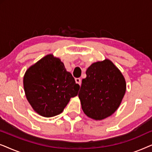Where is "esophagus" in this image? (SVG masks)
Here are the masks:
<instances>
[{
	"label": "esophagus",
	"mask_w": 152,
	"mask_h": 152,
	"mask_svg": "<svg viewBox=\"0 0 152 152\" xmlns=\"http://www.w3.org/2000/svg\"><path fill=\"white\" fill-rule=\"evenodd\" d=\"M75 82L77 84L81 85V84H82V80H81L80 78H75Z\"/></svg>",
	"instance_id": "esophagus-1"
}]
</instances>
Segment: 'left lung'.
Masks as SVG:
<instances>
[{"instance_id":"obj_1","label":"left lung","mask_w":152,"mask_h":152,"mask_svg":"<svg viewBox=\"0 0 152 152\" xmlns=\"http://www.w3.org/2000/svg\"><path fill=\"white\" fill-rule=\"evenodd\" d=\"M86 74L78 94L82 109L91 119H105L120 107L126 92L125 79L108 59L91 64Z\"/></svg>"}]
</instances>
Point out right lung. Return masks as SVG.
<instances>
[{"mask_svg": "<svg viewBox=\"0 0 152 152\" xmlns=\"http://www.w3.org/2000/svg\"><path fill=\"white\" fill-rule=\"evenodd\" d=\"M26 98L39 115L50 118L62 113L80 85L59 58L49 54L28 68L23 77Z\"/></svg>", "mask_w": 152, "mask_h": 152, "instance_id": "add662e5", "label": "right lung"}]
</instances>
